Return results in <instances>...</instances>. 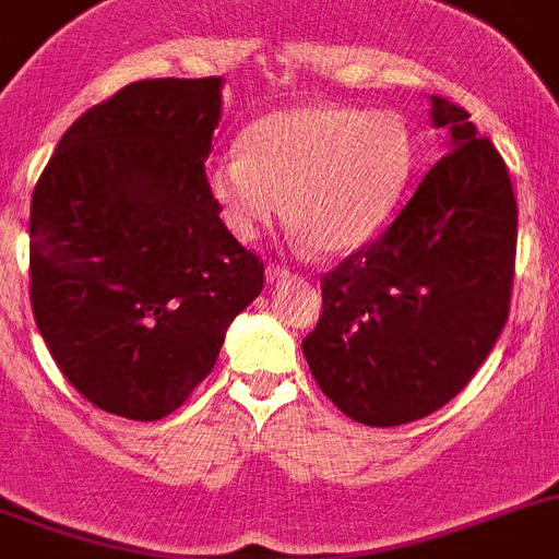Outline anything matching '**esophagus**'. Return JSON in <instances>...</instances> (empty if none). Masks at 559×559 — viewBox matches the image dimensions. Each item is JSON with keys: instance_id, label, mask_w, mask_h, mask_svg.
<instances>
[{"instance_id": "esophagus-1", "label": "esophagus", "mask_w": 559, "mask_h": 559, "mask_svg": "<svg viewBox=\"0 0 559 559\" xmlns=\"http://www.w3.org/2000/svg\"><path fill=\"white\" fill-rule=\"evenodd\" d=\"M265 280H269L271 285H274V283H285V280H290V271L283 269V265L269 263V269H265Z\"/></svg>"}]
</instances>
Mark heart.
Listing matches in <instances>:
<instances>
[{
	"label": "heart",
	"instance_id": "b5f03b06",
	"mask_svg": "<svg viewBox=\"0 0 559 559\" xmlns=\"http://www.w3.org/2000/svg\"><path fill=\"white\" fill-rule=\"evenodd\" d=\"M416 166L402 116L349 105L265 112L243 132V152L213 157L204 188L238 240L283 216L321 254H349L393 216Z\"/></svg>",
	"mask_w": 559,
	"mask_h": 559
}]
</instances>
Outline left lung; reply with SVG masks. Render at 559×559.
Returning a JSON list of instances; mask_svg holds the SVG:
<instances>
[{
    "label": "left lung",
    "mask_w": 559,
    "mask_h": 559,
    "mask_svg": "<svg viewBox=\"0 0 559 559\" xmlns=\"http://www.w3.org/2000/svg\"><path fill=\"white\" fill-rule=\"evenodd\" d=\"M440 157L396 222L321 280L324 313L301 341L321 391L366 427L452 402L504 330L519 207L504 160L468 112L429 96Z\"/></svg>",
    "instance_id": "obj_1"
}]
</instances>
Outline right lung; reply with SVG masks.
<instances>
[{
    "instance_id": "1",
    "label": "right lung",
    "mask_w": 559,
    "mask_h": 559,
    "mask_svg": "<svg viewBox=\"0 0 559 559\" xmlns=\"http://www.w3.org/2000/svg\"><path fill=\"white\" fill-rule=\"evenodd\" d=\"M222 76L141 80L60 138L29 207V299L66 380L157 421L213 371L263 263L204 188Z\"/></svg>"
}]
</instances>
